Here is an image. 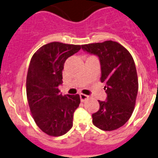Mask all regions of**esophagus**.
Segmentation results:
<instances>
[{"mask_svg":"<svg viewBox=\"0 0 158 158\" xmlns=\"http://www.w3.org/2000/svg\"><path fill=\"white\" fill-rule=\"evenodd\" d=\"M79 96H80V99H81L82 102H84L85 100H87V99L89 98V96H88V95H84V94H82V93L79 94Z\"/></svg>","mask_w":158,"mask_h":158,"instance_id":"obj_1","label":"esophagus"}]
</instances>
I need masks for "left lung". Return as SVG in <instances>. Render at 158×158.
<instances>
[{
  "instance_id": "obj_1",
  "label": "left lung",
  "mask_w": 158,
  "mask_h": 158,
  "mask_svg": "<svg viewBox=\"0 0 158 158\" xmlns=\"http://www.w3.org/2000/svg\"><path fill=\"white\" fill-rule=\"evenodd\" d=\"M83 51L99 58L101 83H105L106 101L92 114L95 126L112 131L123 126L132 116L138 91L134 60L124 46L113 41L83 45Z\"/></svg>"
}]
</instances>
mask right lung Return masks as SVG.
<instances>
[{"mask_svg": "<svg viewBox=\"0 0 158 158\" xmlns=\"http://www.w3.org/2000/svg\"><path fill=\"white\" fill-rule=\"evenodd\" d=\"M81 49L79 45L54 42L42 46L32 57L26 78V94L34 121L42 132L53 136L67 133L80 104L79 95H63L64 63Z\"/></svg>", "mask_w": 158, "mask_h": 158, "instance_id": "right-lung-1", "label": "right lung"}]
</instances>
